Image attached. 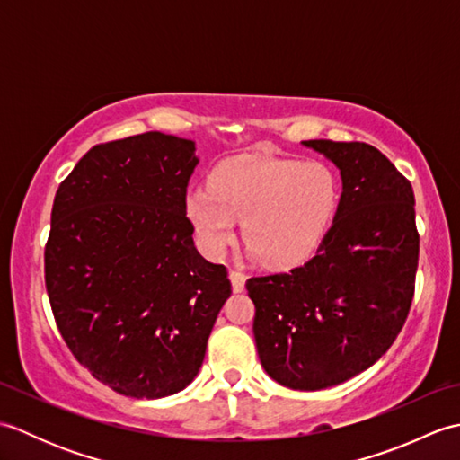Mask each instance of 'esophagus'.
Here are the masks:
<instances>
[{"label": "esophagus", "mask_w": 460, "mask_h": 460, "mask_svg": "<svg viewBox=\"0 0 460 460\" xmlns=\"http://www.w3.org/2000/svg\"><path fill=\"white\" fill-rule=\"evenodd\" d=\"M229 279H231V285H233V292H243L245 290V275L239 270H229Z\"/></svg>", "instance_id": "esophagus-1"}]
</instances>
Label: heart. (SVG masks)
<instances>
[{"label": "heart", "instance_id": "b5f03b06", "mask_svg": "<svg viewBox=\"0 0 460 460\" xmlns=\"http://www.w3.org/2000/svg\"><path fill=\"white\" fill-rule=\"evenodd\" d=\"M340 180L322 162L241 155L225 160L209 185L185 193V215L201 249L221 257L241 221L249 255L295 267L316 252L340 208Z\"/></svg>", "mask_w": 460, "mask_h": 460}]
</instances>
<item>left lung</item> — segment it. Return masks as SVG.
I'll return each mask as SVG.
<instances>
[{"instance_id": "8db88e82", "label": "left lung", "mask_w": 460, "mask_h": 460, "mask_svg": "<svg viewBox=\"0 0 460 460\" xmlns=\"http://www.w3.org/2000/svg\"><path fill=\"white\" fill-rule=\"evenodd\" d=\"M340 170L326 239L302 267L247 280L259 359L277 384L316 392L385 354L413 300L419 259L413 188L364 142L306 140Z\"/></svg>"}]
</instances>
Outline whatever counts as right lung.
<instances>
[{"label": "right lung", "mask_w": 460, "mask_h": 460, "mask_svg": "<svg viewBox=\"0 0 460 460\" xmlns=\"http://www.w3.org/2000/svg\"><path fill=\"white\" fill-rule=\"evenodd\" d=\"M195 142L162 132L94 146L58 185L45 285L58 332L116 394L188 387L231 296L227 269L199 255L185 217Z\"/></svg>", "instance_id": "obj_1"}]
</instances>
